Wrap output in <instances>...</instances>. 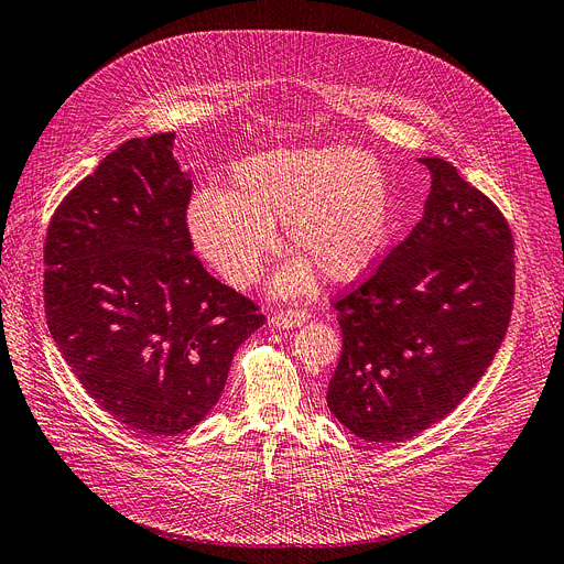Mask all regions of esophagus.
Masks as SVG:
<instances>
[{"label": "esophagus", "instance_id": "1", "mask_svg": "<svg viewBox=\"0 0 564 564\" xmlns=\"http://www.w3.org/2000/svg\"><path fill=\"white\" fill-rule=\"evenodd\" d=\"M308 321V313L304 308H283L272 315V325L279 329H292L300 327Z\"/></svg>", "mask_w": 564, "mask_h": 564}]
</instances>
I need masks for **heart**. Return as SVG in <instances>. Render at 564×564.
Returning a JSON list of instances; mask_svg holds the SVG:
<instances>
[{
  "instance_id": "b5f03b06",
  "label": "heart",
  "mask_w": 564,
  "mask_h": 564,
  "mask_svg": "<svg viewBox=\"0 0 564 564\" xmlns=\"http://www.w3.org/2000/svg\"><path fill=\"white\" fill-rule=\"evenodd\" d=\"M230 191L207 188L188 207L195 249L237 288L251 285L274 249V226L302 256L276 274L283 295L304 292L313 267L355 281L378 264L391 232L382 165L346 147L272 150L235 165Z\"/></svg>"
}]
</instances>
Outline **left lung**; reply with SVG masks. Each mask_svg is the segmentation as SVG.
Listing matches in <instances>:
<instances>
[{"instance_id": "obj_1", "label": "left lung", "mask_w": 564, "mask_h": 564, "mask_svg": "<svg viewBox=\"0 0 564 564\" xmlns=\"http://www.w3.org/2000/svg\"><path fill=\"white\" fill-rule=\"evenodd\" d=\"M424 218L332 306L343 350L327 405L366 443H401L447 414L491 366L513 306V237L494 200L443 159Z\"/></svg>"}]
</instances>
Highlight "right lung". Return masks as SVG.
<instances>
[{
    "label": "right lung",
    "mask_w": 564,
    "mask_h": 564,
    "mask_svg": "<svg viewBox=\"0 0 564 564\" xmlns=\"http://www.w3.org/2000/svg\"><path fill=\"white\" fill-rule=\"evenodd\" d=\"M173 144L175 133L119 144L59 203L43 247L57 350L96 405L154 437L203 422L264 323L191 253L193 184Z\"/></svg>",
    "instance_id": "obj_1"
}]
</instances>
